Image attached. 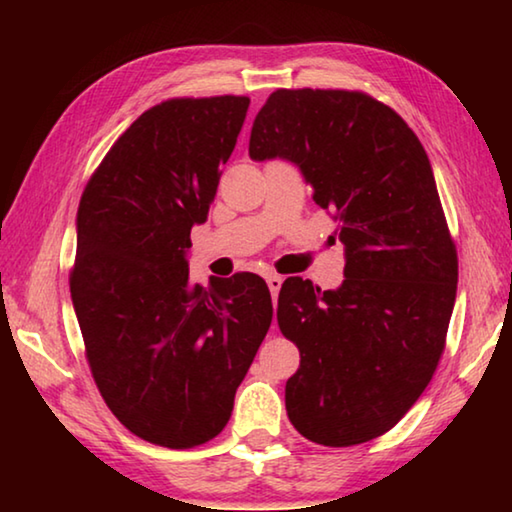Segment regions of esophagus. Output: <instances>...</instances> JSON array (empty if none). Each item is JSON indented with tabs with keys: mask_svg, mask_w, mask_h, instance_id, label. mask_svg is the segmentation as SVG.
Listing matches in <instances>:
<instances>
[{
	"mask_svg": "<svg viewBox=\"0 0 512 512\" xmlns=\"http://www.w3.org/2000/svg\"><path fill=\"white\" fill-rule=\"evenodd\" d=\"M282 275H277V273H268L266 275V284H268V289H271V296L273 298H277V293H280V289H282Z\"/></svg>",
	"mask_w": 512,
	"mask_h": 512,
	"instance_id": "esophagus-1",
	"label": "esophagus"
}]
</instances>
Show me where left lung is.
<instances>
[{"instance_id": "8db88e82", "label": "left lung", "mask_w": 512, "mask_h": 512, "mask_svg": "<svg viewBox=\"0 0 512 512\" xmlns=\"http://www.w3.org/2000/svg\"><path fill=\"white\" fill-rule=\"evenodd\" d=\"M248 153L298 164L345 246L339 289L287 277L277 298L280 332L300 350L289 420L311 443H368L427 388L456 300V246L427 153L370 94L311 88L266 99Z\"/></svg>"}]
</instances>
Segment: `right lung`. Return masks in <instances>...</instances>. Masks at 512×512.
Returning a JSON list of instances; mask_svg holds the SVG:
<instances>
[{
    "instance_id": "right-lung-1",
    "label": "right lung",
    "mask_w": 512,
    "mask_h": 512,
    "mask_svg": "<svg viewBox=\"0 0 512 512\" xmlns=\"http://www.w3.org/2000/svg\"><path fill=\"white\" fill-rule=\"evenodd\" d=\"M248 97H180L142 112L85 185L69 291L108 409L146 443L219 436L271 327L255 273L192 282L185 248L207 219Z\"/></svg>"
}]
</instances>
